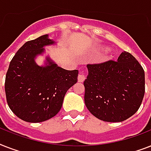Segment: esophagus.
I'll return each mask as SVG.
<instances>
[{
  "label": "esophagus",
  "instance_id": "1",
  "mask_svg": "<svg viewBox=\"0 0 151 151\" xmlns=\"http://www.w3.org/2000/svg\"><path fill=\"white\" fill-rule=\"evenodd\" d=\"M78 80L79 82H83L85 80V75L83 73H79V75H78Z\"/></svg>",
  "mask_w": 151,
  "mask_h": 151
}]
</instances>
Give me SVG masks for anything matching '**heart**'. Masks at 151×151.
Here are the masks:
<instances>
[{"instance_id":"obj_1","label":"heart","mask_w":151,"mask_h":151,"mask_svg":"<svg viewBox=\"0 0 151 151\" xmlns=\"http://www.w3.org/2000/svg\"><path fill=\"white\" fill-rule=\"evenodd\" d=\"M103 45H97L94 48V51L96 52H99V51L103 50ZM113 56V50L111 48H106L105 50L103 52V55H102V56H101L100 59H99V61L101 63H103V62H106L108 61L109 59H110L112 58Z\"/></svg>"}]
</instances>
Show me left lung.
Returning a JSON list of instances; mask_svg holds the SVG:
<instances>
[{"instance_id": "left-lung-1", "label": "left lung", "mask_w": 151, "mask_h": 151, "mask_svg": "<svg viewBox=\"0 0 151 151\" xmlns=\"http://www.w3.org/2000/svg\"><path fill=\"white\" fill-rule=\"evenodd\" d=\"M84 81L85 103L95 117L108 122H121L139 110L145 93V73L129 52L117 61L87 65Z\"/></svg>"}]
</instances>
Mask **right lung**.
<instances>
[{
	"label": "right lung",
	"instance_id": "1",
	"mask_svg": "<svg viewBox=\"0 0 151 151\" xmlns=\"http://www.w3.org/2000/svg\"><path fill=\"white\" fill-rule=\"evenodd\" d=\"M48 34L27 41L12 59L6 73L7 103L11 110L25 122L37 123L58 114L67 90L78 81V70L61 68L50 57L38 66L37 56L45 47L55 45Z\"/></svg>",
	"mask_w": 151,
	"mask_h": 151
}]
</instances>
